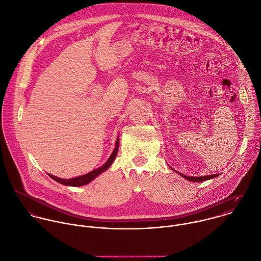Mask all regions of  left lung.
Returning a JSON list of instances; mask_svg holds the SVG:
<instances>
[{
  "label": "left lung",
  "instance_id": "left-lung-1",
  "mask_svg": "<svg viewBox=\"0 0 261 261\" xmlns=\"http://www.w3.org/2000/svg\"><path fill=\"white\" fill-rule=\"evenodd\" d=\"M170 169H172V170H174L173 168H171V167H169ZM176 173H178L180 176H182L184 178H186V179H188L189 181H196V182H199V181H204V180H208V179H211V178H214V177H216V176H218V174L219 173H217V174H210V175H204V176H188V175H185V174H181V173H179V172H177L176 170H174Z\"/></svg>",
  "mask_w": 261,
  "mask_h": 261
}]
</instances>
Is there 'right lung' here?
<instances>
[{"label": "right lung", "mask_w": 261, "mask_h": 261, "mask_svg": "<svg viewBox=\"0 0 261 261\" xmlns=\"http://www.w3.org/2000/svg\"><path fill=\"white\" fill-rule=\"evenodd\" d=\"M118 147H119V137L117 136L116 138V141H115V148L113 149L110 157L108 158V160L100 167L90 171L89 173L87 174H84V175H80V176H76V177H72V178H61V177H57L55 175H52V174H49L50 177H52L54 180L64 185V186H69V187H81V186H85V185H88L90 184L93 179H95L98 175H100L101 173H103L104 171H106L110 166L111 164L113 163V161L115 160L116 158V155H117V152H118Z\"/></svg>", "instance_id": "right-lung-1"}]
</instances>
